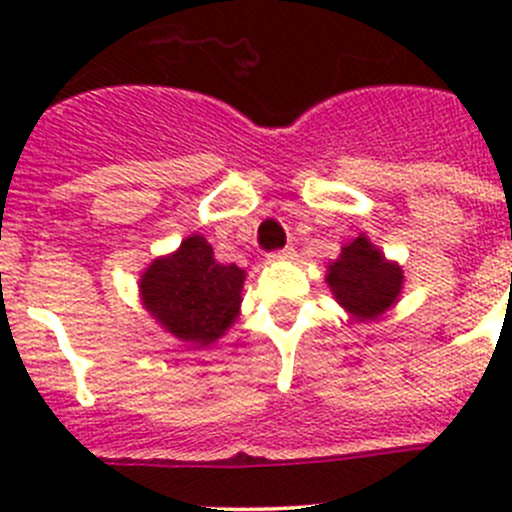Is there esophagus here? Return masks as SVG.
I'll return each mask as SVG.
<instances>
[{
    "instance_id": "1",
    "label": "esophagus",
    "mask_w": 512,
    "mask_h": 512,
    "mask_svg": "<svg viewBox=\"0 0 512 512\" xmlns=\"http://www.w3.org/2000/svg\"><path fill=\"white\" fill-rule=\"evenodd\" d=\"M292 257H294V247H285V250L270 252V255H267V260L280 262V260H292Z\"/></svg>"
}]
</instances>
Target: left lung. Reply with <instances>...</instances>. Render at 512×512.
Listing matches in <instances>:
<instances>
[{"label":"left lung","instance_id":"8db88e82","mask_svg":"<svg viewBox=\"0 0 512 512\" xmlns=\"http://www.w3.org/2000/svg\"><path fill=\"white\" fill-rule=\"evenodd\" d=\"M327 285L354 319L371 322L396 304L404 287V270L359 235L327 267Z\"/></svg>","mask_w":512,"mask_h":512}]
</instances>
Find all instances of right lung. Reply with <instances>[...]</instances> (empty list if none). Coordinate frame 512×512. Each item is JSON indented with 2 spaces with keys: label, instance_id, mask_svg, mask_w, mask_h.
<instances>
[{
  "label": "right lung",
  "instance_id": "obj_1",
  "mask_svg": "<svg viewBox=\"0 0 512 512\" xmlns=\"http://www.w3.org/2000/svg\"><path fill=\"white\" fill-rule=\"evenodd\" d=\"M245 270L220 265L203 235H190L173 255L141 275L143 307L165 332L193 347L218 342L240 314Z\"/></svg>",
  "mask_w": 512,
  "mask_h": 512
}]
</instances>
